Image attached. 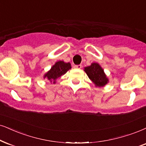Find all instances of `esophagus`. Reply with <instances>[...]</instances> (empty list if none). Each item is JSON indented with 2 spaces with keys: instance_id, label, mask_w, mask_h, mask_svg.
I'll return each mask as SVG.
<instances>
[{
  "instance_id": "obj_1",
  "label": "esophagus",
  "mask_w": 146,
  "mask_h": 146,
  "mask_svg": "<svg viewBox=\"0 0 146 146\" xmlns=\"http://www.w3.org/2000/svg\"><path fill=\"white\" fill-rule=\"evenodd\" d=\"M73 67H74V69H82V64H78V65H74L73 66Z\"/></svg>"
}]
</instances>
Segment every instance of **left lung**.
<instances>
[{
    "instance_id": "obj_1",
    "label": "left lung",
    "mask_w": 146,
    "mask_h": 146,
    "mask_svg": "<svg viewBox=\"0 0 146 146\" xmlns=\"http://www.w3.org/2000/svg\"><path fill=\"white\" fill-rule=\"evenodd\" d=\"M84 71L96 87L102 88L109 82L104 69L97 62H92L91 65L84 67Z\"/></svg>"
}]
</instances>
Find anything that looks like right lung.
<instances>
[{
  "label": "right lung",
  "mask_w": 146,
  "mask_h": 146,
  "mask_svg": "<svg viewBox=\"0 0 146 146\" xmlns=\"http://www.w3.org/2000/svg\"><path fill=\"white\" fill-rule=\"evenodd\" d=\"M71 69V63L65 62L63 60H59L55 62L48 71L44 75V79H47L50 83L56 84V80L62 75L65 74L69 69Z\"/></svg>",
  "instance_id": "obj_1"
}]
</instances>
